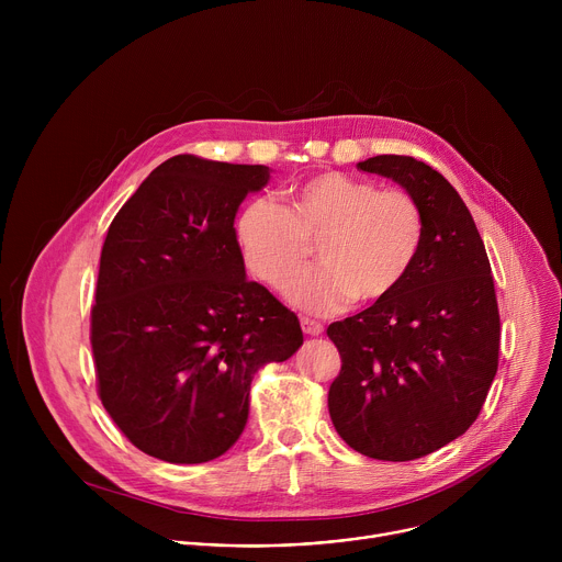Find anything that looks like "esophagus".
Masks as SVG:
<instances>
[{
	"mask_svg": "<svg viewBox=\"0 0 562 562\" xmlns=\"http://www.w3.org/2000/svg\"><path fill=\"white\" fill-rule=\"evenodd\" d=\"M300 325H302V331L306 334V336H323V331H325V327L319 325V323H315V319H308V317H302L300 319Z\"/></svg>",
	"mask_w": 562,
	"mask_h": 562,
	"instance_id": "34e87169",
	"label": "esophagus"
}]
</instances>
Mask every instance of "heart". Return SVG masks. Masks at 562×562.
<instances>
[{"mask_svg": "<svg viewBox=\"0 0 562 562\" xmlns=\"http://www.w3.org/2000/svg\"><path fill=\"white\" fill-rule=\"evenodd\" d=\"M235 237L249 271L276 289L315 244L324 265L294 274L284 295L302 311L327 315L353 297L380 302L403 284L420 256L425 220L407 191L325 173L293 187L286 209L262 198L249 202Z\"/></svg>", "mask_w": 562, "mask_h": 562, "instance_id": "obj_1", "label": "heart"}]
</instances>
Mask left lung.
I'll use <instances>...</instances> for the list:
<instances>
[{
	"instance_id": "8db88e82",
	"label": "left lung",
	"mask_w": 562,
	"mask_h": 562,
	"mask_svg": "<svg viewBox=\"0 0 562 562\" xmlns=\"http://www.w3.org/2000/svg\"><path fill=\"white\" fill-rule=\"evenodd\" d=\"M420 206V256L389 297L329 325L342 369L329 389L340 438L362 456L405 462L462 436L498 371L501 315L490 258L458 191L409 155L358 162Z\"/></svg>"
}]
</instances>
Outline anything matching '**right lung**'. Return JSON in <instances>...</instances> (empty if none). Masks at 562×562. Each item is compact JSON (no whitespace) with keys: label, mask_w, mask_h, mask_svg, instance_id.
Returning a JSON list of instances; mask_svg holds the SVG:
<instances>
[{"label":"right lung","mask_w":562,"mask_h":562,"mask_svg":"<svg viewBox=\"0 0 562 562\" xmlns=\"http://www.w3.org/2000/svg\"><path fill=\"white\" fill-rule=\"evenodd\" d=\"M271 169L176 155L109 226L91 311L102 405L144 453L173 464L228 451L256 371L302 347L297 315L249 282L235 215Z\"/></svg>","instance_id":"obj_1"}]
</instances>
